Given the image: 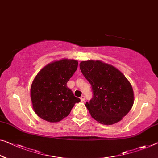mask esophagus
I'll return each instance as SVG.
<instances>
[{
	"label": "esophagus",
	"instance_id": "1",
	"mask_svg": "<svg viewBox=\"0 0 158 158\" xmlns=\"http://www.w3.org/2000/svg\"><path fill=\"white\" fill-rule=\"evenodd\" d=\"M81 102H84L85 100V97L84 95H82L81 97Z\"/></svg>",
	"mask_w": 158,
	"mask_h": 158
}]
</instances>
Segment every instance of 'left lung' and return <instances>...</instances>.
<instances>
[{
	"instance_id": "8db88e82",
	"label": "left lung",
	"mask_w": 158,
	"mask_h": 158,
	"mask_svg": "<svg viewBox=\"0 0 158 158\" xmlns=\"http://www.w3.org/2000/svg\"><path fill=\"white\" fill-rule=\"evenodd\" d=\"M80 69L93 90V98L85 104L92 117L104 125L122 119L134 102L132 86L124 75L101 60H83Z\"/></svg>"
}]
</instances>
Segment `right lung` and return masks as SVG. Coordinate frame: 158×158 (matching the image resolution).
Instances as JSON below:
<instances>
[{
  "label": "right lung",
  "instance_id": "1",
  "mask_svg": "<svg viewBox=\"0 0 158 158\" xmlns=\"http://www.w3.org/2000/svg\"><path fill=\"white\" fill-rule=\"evenodd\" d=\"M77 65V60L73 59L56 60L44 67L36 76L30 96L33 110L41 118L59 122L69 114L75 104L81 102L66 85Z\"/></svg>",
  "mask_w": 158,
  "mask_h": 158
}]
</instances>
